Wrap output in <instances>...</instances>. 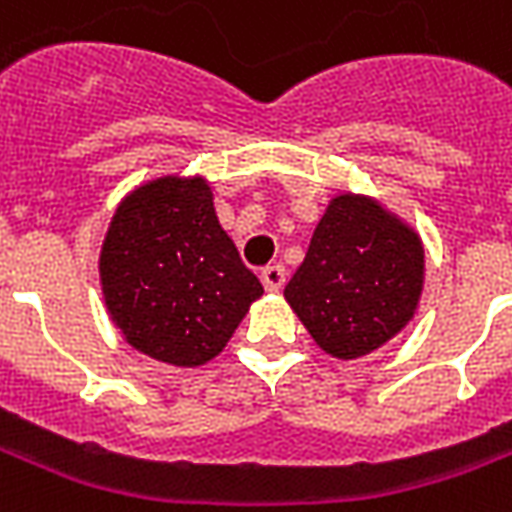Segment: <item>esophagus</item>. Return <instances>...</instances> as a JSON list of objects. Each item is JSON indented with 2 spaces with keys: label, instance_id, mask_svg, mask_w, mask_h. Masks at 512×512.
Segmentation results:
<instances>
[{
  "label": "esophagus",
  "instance_id": "obj_1",
  "mask_svg": "<svg viewBox=\"0 0 512 512\" xmlns=\"http://www.w3.org/2000/svg\"><path fill=\"white\" fill-rule=\"evenodd\" d=\"M260 279H263V288L266 290H279L285 285V266H266L260 271Z\"/></svg>",
  "mask_w": 512,
  "mask_h": 512
}]
</instances>
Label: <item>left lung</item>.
I'll return each mask as SVG.
<instances>
[{"label":"left lung","instance_id":"8db88e82","mask_svg":"<svg viewBox=\"0 0 512 512\" xmlns=\"http://www.w3.org/2000/svg\"><path fill=\"white\" fill-rule=\"evenodd\" d=\"M425 285V246L400 216L365 194L326 205L285 299L334 359L378 351L414 321Z\"/></svg>","mask_w":512,"mask_h":512}]
</instances>
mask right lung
<instances>
[{"label": "right lung", "mask_w": 512, "mask_h": 512, "mask_svg": "<svg viewBox=\"0 0 512 512\" xmlns=\"http://www.w3.org/2000/svg\"><path fill=\"white\" fill-rule=\"evenodd\" d=\"M98 271L109 318L126 343L175 367L222 354L263 296L200 175H164L128 191L109 222Z\"/></svg>", "instance_id": "1"}]
</instances>
